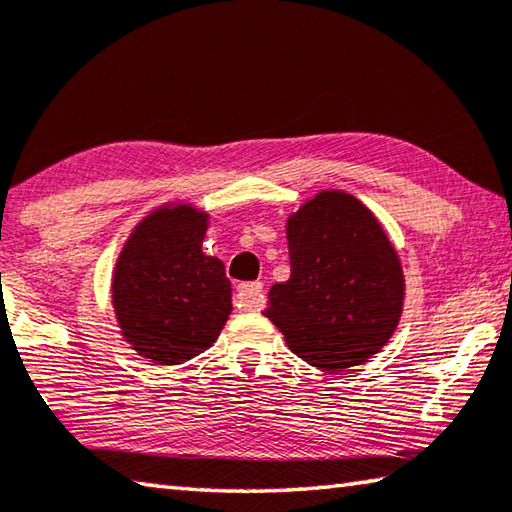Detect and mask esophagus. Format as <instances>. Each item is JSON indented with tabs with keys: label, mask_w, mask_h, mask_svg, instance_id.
<instances>
[{
	"label": "esophagus",
	"mask_w": 512,
	"mask_h": 512,
	"mask_svg": "<svg viewBox=\"0 0 512 512\" xmlns=\"http://www.w3.org/2000/svg\"><path fill=\"white\" fill-rule=\"evenodd\" d=\"M262 282H244L237 287L239 307L244 311H259L264 307V293Z\"/></svg>",
	"instance_id": "1"
}]
</instances>
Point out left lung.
Returning a JSON list of instances; mask_svg holds the SVG:
<instances>
[{
  "mask_svg": "<svg viewBox=\"0 0 512 512\" xmlns=\"http://www.w3.org/2000/svg\"><path fill=\"white\" fill-rule=\"evenodd\" d=\"M287 241L291 277L273 284L264 314L291 352L325 372L377 354L400 323L404 275L375 214L320 192L289 216Z\"/></svg>",
  "mask_w": 512,
  "mask_h": 512,
  "instance_id": "8db88e82",
  "label": "left lung"
}]
</instances>
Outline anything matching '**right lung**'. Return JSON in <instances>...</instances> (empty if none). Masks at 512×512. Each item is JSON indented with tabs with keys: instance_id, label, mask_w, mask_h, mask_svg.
<instances>
[{
	"instance_id": "right-lung-1",
	"label": "right lung",
	"mask_w": 512,
	"mask_h": 512,
	"mask_svg": "<svg viewBox=\"0 0 512 512\" xmlns=\"http://www.w3.org/2000/svg\"><path fill=\"white\" fill-rule=\"evenodd\" d=\"M207 214L160 207L137 225L112 275L121 334L142 357L176 366L210 348L232 311L221 259L201 250Z\"/></svg>"
}]
</instances>
